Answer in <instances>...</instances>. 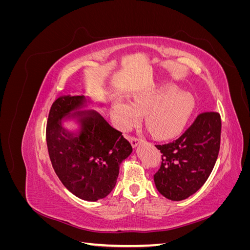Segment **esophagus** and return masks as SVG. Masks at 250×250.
<instances>
[{"label":"esophagus","mask_w":250,"mask_h":250,"mask_svg":"<svg viewBox=\"0 0 250 250\" xmlns=\"http://www.w3.org/2000/svg\"><path fill=\"white\" fill-rule=\"evenodd\" d=\"M129 142H130V144L132 145V147L133 148H135L137 147L139 144L141 143V140L140 139H138V138H134V137H130L129 138Z\"/></svg>","instance_id":"1"}]
</instances>
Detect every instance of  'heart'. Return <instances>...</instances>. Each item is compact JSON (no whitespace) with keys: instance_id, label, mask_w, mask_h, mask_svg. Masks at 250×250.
Returning a JSON list of instances; mask_svg holds the SVG:
<instances>
[{"instance_id":"heart-1","label":"heart","mask_w":250,"mask_h":250,"mask_svg":"<svg viewBox=\"0 0 250 250\" xmlns=\"http://www.w3.org/2000/svg\"><path fill=\"white\" fill-rule=\"evenodd\" d=\"M195 108L191 94L177 92L175 86L144 93L134 97L130 105L118 102L113 105V117L122 130L129 129L145 115L146 126L158 138H168L179 132L190 119Z\"/></svg>"}]
</instances>
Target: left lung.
<instances>
[{"mask_svg":"<svg viewBox=\"0 0 250 250\" xmlns=\"http://www.w3.org/2000/svg\"><path fill=\"white\" fill-rule=\"evenodd\" d=\"M220 134V115L203 112L181 137L156 145L163 154L161 168L153 176L157 191L173 201L187 199L197 192L214 169Z\"/></svg>","mask_w":250,"mask_h":250,"instance_id":"1","label":"left lung"}]
</instances>
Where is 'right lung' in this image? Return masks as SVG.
Listing matches in <instances>:
<instances>
[{"label": "right lung", "mask_w": 250, "mask_h": 250, "mask_svg": "<svg viewBox=\"0 0 250 250\" xmlns=\"http://www.w3.org/2000/svg\"><path fill=\"white\" fill-rule=\"evenodd\" d=\"M90 103L85 96L57 98L49 112L46 139L53 169L62 185L82 200L97 201L115 188L120 165L132 147L97 110H83ZM67 120L79 127L67 130L63 126Z\"/></svg>", "instance_id": "1"}]
</instances>
